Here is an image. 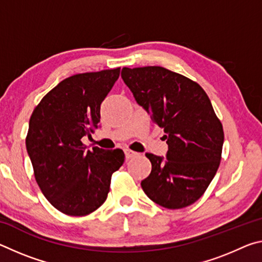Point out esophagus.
Here are the masks:
<instances>
[{
    "instance_id": "esophagus-1",
    "label": "esophagus",
    "mask_w": 262,
    "mask_h": 262,
    "mask_svg": "<svg viewBox=\"0 0 262 262\" xmlns=\"http://www.w3.org/2000/svg\"><path fill=\"white\" fill-rule=\"evenodd\" d=\"M135 155H137V152L133 151V150H130V149H125V156H126V158H127V159H129V158H132V157H134Z\"/></svg>"
}]
</instances>
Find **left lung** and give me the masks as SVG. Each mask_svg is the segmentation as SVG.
I'll return each instance as SVG.
<instances>
[{
	"instance_id": "1",
	"label": "left lung",
	"mask_w": 262,
	"mask_h": 262,
	"mask_svg": "<svg viewBox=\"0 0 262 262\" xmlns=\"http://www.w3.org/2000/svg\"><path fill=\"white\" fill-rule=\"evenodd\" d=\"M136 103L164 128L166 158L147 154L151 172L141 181L150 200L180 209L202 196L220 166L224 133L209 97L192 79L158 66L122 68Z\"/></svg>"
}]
</instances>
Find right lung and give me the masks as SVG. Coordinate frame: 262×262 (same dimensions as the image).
I'll return each instance as SVG.
<instances>
[{
  "label": "right lung",
  "instance_id": "obj_1",
  "mask_svg": "<svg viewBox=\"0 0 262 262\" xmlns=\"http://www.w3.org/2000/svg\"><path fill=\"white\" fill-rule=\"evenodd\" d=\"M120 75V68L77 74L61 81L34 108L26 150L42 194L57 210L84 216L105 202L111 177L119 170L121 149H86L100 121V104Z\"/></svg>",
  "mask_w": 262,
  "mask_h": 262
}]
</instances>
